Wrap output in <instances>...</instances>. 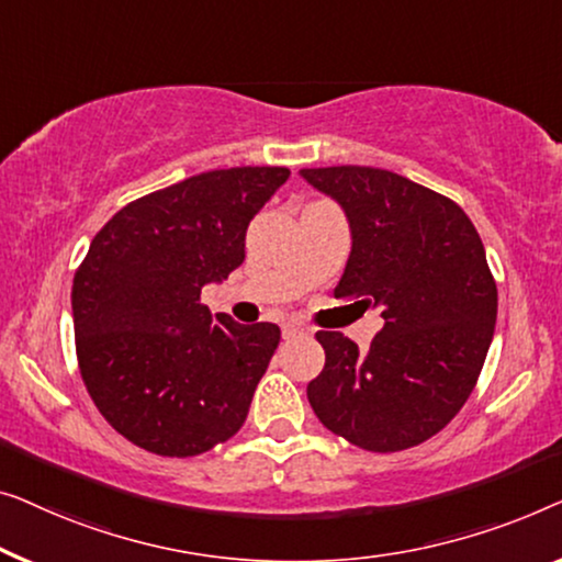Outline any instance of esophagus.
<instances>
[{"instance_id":"esophagus-1","label":"esophagus","mask_w":562,"mask_h":562,"mask_svg":"<svg viewBox=\"0 0 562 562\" xmlns=\"http://www.w3.org/2000/svg\"><path fill=\"white\" fill-rule=\"evenodd\" d=\"M305 334V328L303 326H300V323H284V326H282V336L284 338H295V336H303Z\"/></svg>"}]
</instances>
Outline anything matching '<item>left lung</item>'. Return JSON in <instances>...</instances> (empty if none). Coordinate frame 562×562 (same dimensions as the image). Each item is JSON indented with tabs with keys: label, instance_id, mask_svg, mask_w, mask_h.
Segmentation results:
<instances>
[{
	"label": "left lung",
	"instance_id": "8db88e82",
	"mask_svg": "<svg viewBox=\"0 0 562 562\" xmlns=\"http://www.w3.org/2000/svg\"><path fill=\"white\" fill-rule=\"evenodd\" d=\"M341 203L351 255L334 295L382 307L369 351L318 330L326 367L307 402L330 432L371 453L420 446L465 405L496 323V282L461 205L397 172L338 165L300 170ZM353 303V305H357Z\"/></svg>",
	"mask_w": 562,
	"mask_h": 562
}]
</instances>
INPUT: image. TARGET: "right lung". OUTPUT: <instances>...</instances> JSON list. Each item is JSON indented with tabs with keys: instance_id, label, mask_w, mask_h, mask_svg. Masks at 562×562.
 Here are the masks:
<instances>
[{
	"instance_id": "right-lung-1",
	"label": "right lung",
	"mask_w": 562,
	"mask_h": 562,
	"mask_svg": "<svg viewBox=\"0 0 562 562\" xmlns=\"http://www.w3.org/2000/svg\"><path fill=\"white\" fill-rule=\"evenodd\" d=\"M288 168H228L126 203L76 270V357L93 405L134 446L188 458L241 428L280 344L274 323L241 326L201 288L244 262L249 221Z\"/></svg>"
}]
</instances>
